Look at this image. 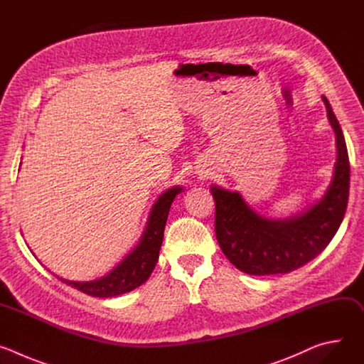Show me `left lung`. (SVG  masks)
I'll use <instances>...</instances> for the list:
<instances>
[{"label":"left lung","mask_w":364,"mask_h":364,"mask_svg":"<svg viewBox=\"0 0 364 364\" xmlns=\"http://www.w3.org/2000/svg\"><path fill=\"white\" fill-rule=\"evenodd\" d=\"M323 102L336 135L337 159L327 190L308 209L285 219H271L255 212L239 191L210 186L219 246L245 274L275 275L301 268L327 247L344 219L350 188L347 145L326 96Z\"/></svg>","instance_id":"obj_1"}]
</instances>
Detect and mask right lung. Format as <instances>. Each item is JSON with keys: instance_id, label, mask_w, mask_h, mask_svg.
I'll return each instance as SVG.
<instances>
[{"instance_id": "right-lung-1", "label": "right lung", "mask_w": 364, "mask_h": 364, "mask_svg": "<svg viewBox=\"0 0 364 364\" xmlns=\"http://www.w3.org/2000/svg\"><path fill=\"white\" fill-rule=\"evenodd\" d=\"M21 167V163H20ZM183 191L181 186L167 188L152 204L145 228L136 245L122 257V261L109 271L105 277L93 281H69L58 277L66 285L76 288L97 298H109L127 294L136 287L142 285L152 274L155 264L159 261V253L163 245L164 229L170 207L177 194Z\"/></svg>"}]
</instances>
